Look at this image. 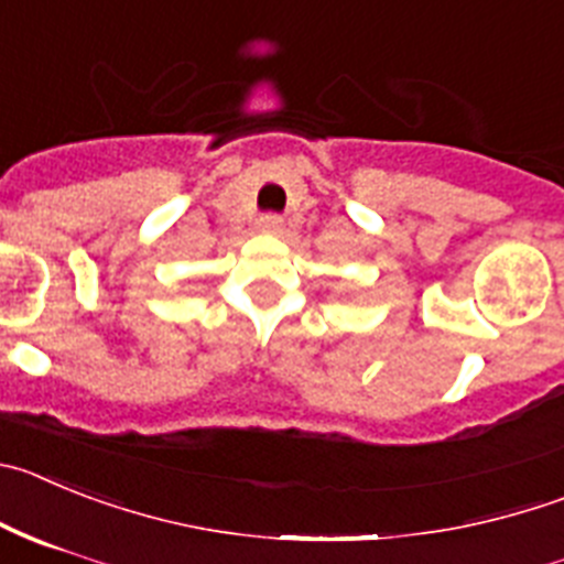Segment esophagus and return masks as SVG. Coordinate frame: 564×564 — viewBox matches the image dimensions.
I'll return each mask as SVG.
<instances>
[{"mask_svg":"<svg viewBox=\"0 0 564 564\" xmlns=\"http://www.w3.org/2000/svg\"><path fill=\"white\" fill-rule=\"evenodd\" d=\"M257 229L260 231H279L282 229V218H279L276 212H265V215H260V220H257Z\"/></svg>","mask_w":564,"mask_h":564,"instance_id":"34e87169","label":"esophagus"}]
</instances>
